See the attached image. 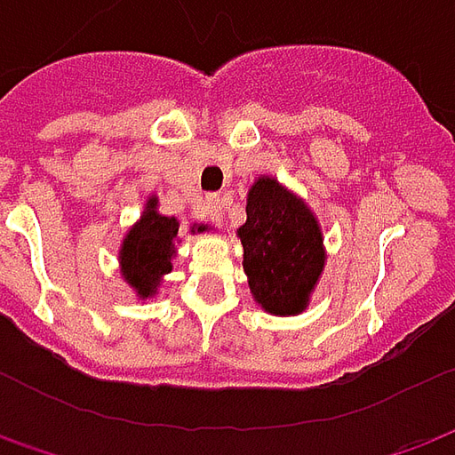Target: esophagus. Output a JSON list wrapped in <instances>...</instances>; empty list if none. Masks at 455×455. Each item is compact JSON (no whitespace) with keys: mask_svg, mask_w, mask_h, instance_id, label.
I'll return each instance as SVG.
<instances>
[{"mask_svg":"<svg viewBox=\"0 0 455 455\" xmlns=\"http://www.w3.org/2000/svg\"><path fill=\"white\" fill-rule=\"evenodd\" d=\"M206 214H209V219H212L217 227H221L224 217H221V199H219L217 195L206 196Z\"/></svg>","mask_w":455,"mask_h":455,"instance_id":"1","label":"esophagus"}]
</instances>
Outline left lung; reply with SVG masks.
Instances as JSON below:
<instances>
[{
    "label": "left lung",
    "instance_id": "8db88e82",
    "mask_svg": "<svg viewBox=\"0 0 455 455\" xmlns=\"http://www.w3.org/2000/svg\"><path fill=\"white\" fill-rule=\"evenodd\" d=\"M243 243V271L253 298L273 315H295L307 305L325 266L323 234L310 209L271 177L251 187Z\"/></svg>",
    "mask_w": 455,
    "mask_h": 455
}]
</instances>
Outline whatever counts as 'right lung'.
Wrapping results in <instances>:
<instances>
[{
  "label": "right lung",
  "mask_w": 455,
  "mask_h": 455,
  "mask_svg": "<svg viewBox=\"0 0 455 455\" xmlns=\"http://www.w3.org/2000/svg\"><path fill=\"white\" fill-rule=\"evenodd\" d=\"M177 231H180V221L157 214V199L152 196L145 206L142 219L130 228L120 249L123 275L138 291L140 298L155 293L162 275L172 271V241ZM196 231H204V227H199Z\"/></svg>",
  "instance_id": "obj_1"
}]
</instances>
